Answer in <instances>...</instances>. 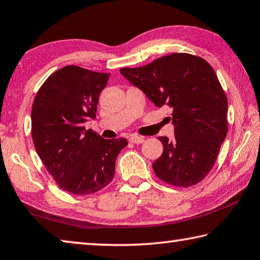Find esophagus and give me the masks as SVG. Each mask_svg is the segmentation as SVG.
I'll use <instances>...</instances> for the list:
<instances>
[{
  "instance_id": "obj_1",
  "label": "esophagus",
  "mask_w": 260,
  "mask_h": 260,
  "mask_svg": "<svg viewBox=\"0 0 260 260\" xmlns=\"http://www.w3.org/2000/svg\"><path fill=\"white\" fill-rule=\"evenodd\" d=\"M129 142L133 144H141L144 142V139L142 136H138V135H132L129 138Z\"/></svg>"
}]
</instances>
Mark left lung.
Listing matches in <instances>:
<instances>
[{
    "label": "left lung",
    "mask_w": 260,
    "mask_h": 260,
    "mask_svg": "<svg viewBox=\"0 0 260 260\" xmlns=\"http://www.w3.org/2000/svg\"><path fill=\"white\" fill-rule=\"evenodd\" d=\"M120 73L158 108L173 109L175 138H159L164 152L152 164L155 175L177 187L201 182L228 134V98L215 70L198 55L173 53Z\"/></svg>",
    "instance_id": "obj_1"
}]
</instances>
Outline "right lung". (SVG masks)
Masks as SVG:
<instances>
[{
  "mask_svg": "<svg viewBox=\"0 0 260 260\" xmlns=\"http://www.w3.org/2000/svg\"><path fill=\"white\" fill-rule=\"evenodd\" d=\"M109 75L66 66L50 75L32 102L36 152L56 184L73 194H93L106 187L114 178L118 154L128 144L124 138L102 139L84 126L95 118Z\"/></svg>",
  "mask_w": 260,
  "mask_h": 260,
  "instance_id": "1",
  "label": "right lung"
}]
</instances>
